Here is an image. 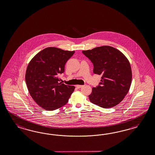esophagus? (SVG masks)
Returning <instances> with one entry per match:
<instances>
[{
  "mask_svg": "<svg viewBox=\"0 0 155 155\" xmlns=\"http://www.w3.org/2000/svg\"><path fill=\"white\" fill-rule=\"evenodd\" d=\"M76 87L77 88H78V89H80V88H81L82 86V85H80V84H77L76 86Z\"/></svg>",
  "mask_w": 155,
  "mask_h": 155,
  "instance_id": "34e87169",
  "label": "esophagus"
}]
</instances>
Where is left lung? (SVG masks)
Returning a JSON list of instances; mask_svg holds the SVG:
<instances>
[{"label":"left lung","instance_id":"1","mask_svg":"<svg viewBox=\"0 0 155 155\" xmlns=\"http://www.w3.org/2000/svg\"><path fill=\"white\" fill-rule=\"evenodd\" d=\"M82 53L93 62L94 74L102 75L101 85L92 88L89 95L90 102L103 108L115 106L124 98L131 84L128 60L117 49L107 45Z\"/></svg>","mask_w":155,"mask_h":155}]
</instances>
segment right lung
I'll list each match as a JSON object with an SVG mask.
<instances>
[{
  "instance_id": "add662e5",
  "label": "right lung",
  "mask_w": 155,
  "mask_h": 155,
  "mask_svg": "<svg viewBox=\"0 0 155 155\" xmlns=\"http://www.w3.org/2000/svg\"><path fill=\"white\" fill-rule=\"evenodd\" d=\"M75 51L48 47L38 52L29 62L25 82L29 94L41 108L53 111L68 103L75 86L59 83L58 75Z\"/></svg>"
}]
</instances>
